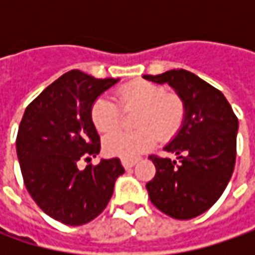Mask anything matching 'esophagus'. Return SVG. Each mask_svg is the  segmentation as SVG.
<instances>
[{"label": "esophagus", "mask_w": 255, "mask_h": 255, "mask_svg": "<svg viewBox=\"0 0 255 255\" xmlns=\"http://www.w3.org/2000/svg\"><path fill=\"white\" fill-rule=\"evenodd\" d=\"M136 159H122V164H123V167L128 170V169H130V167H133L134 164H136Z\"/></svg>", "instance_id": "esophagus-1"}]
</instances>
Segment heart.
Returning a JSON list of instances; mask_svg holds the SVG:
<instances>
[{
    "label": "heart",
    "instance_id": "b5f03b06",
    "mask_svg": "<svg viewBox=\"0 0 255 255\" xmlns=\"http://www.w3.org/2000/svg\"><path fill=\"white\" fill-rule=\"evenodd\" d=\"M119 101L125 109L142 108L137 115L134 132L118 130L108 134L103 140V149L109 156L133 159L152 149L156 134L167 139L179 130L184 119V103L176 93H167L162 85L137 81L122 86ZM91 119L101 133L115 130L122 121V109L106 96H99L92 105Z\"/></svg>",
    "mask_w": 255,
    "mask_h": 255
}]
</instances>
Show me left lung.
<instances>
[{"mask_svg": "<svg viewBox=\"0 0 255 255\" xmlns=\"http://www.w3.org/2000/svg\"><path fill=\"white\" fill-rule=\"evenodd\" d=\"M169 84L184 103L181 129L164 150L177 160L152 154L156 174L146 184L153 204L177 220H190L220 199L231 179L237 153L239 119L214 86L186 69L144 75Z\"/></svg>", "mask_w": 255, "mask_h": 255, "instance_id": "8db88e82", "label": "left lung"}]
</instances>
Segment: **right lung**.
Here are the masks:
<instances>
[{"instance_id": "obj_1", "label": "right lung", "mask_w": 255, "mask_h": 255, "mask_svg": "<svg viewBox=\"0 0 255 255\" xmlns=\"http://www.w3.org/2000/svg\"><path fill=\"white\" fill-rule=\"evenodd\" d=\"M116 82L69 71L26 106L19 123L16 154L25 187L45 214L66 226L98 217L125 173L118 157L89 163L101 150L91 109ZM81 161L88 163L85 169H79Z\"/></svg>"}]
</instances>
